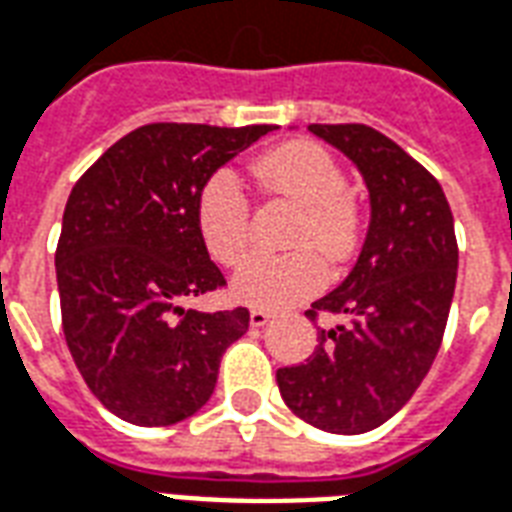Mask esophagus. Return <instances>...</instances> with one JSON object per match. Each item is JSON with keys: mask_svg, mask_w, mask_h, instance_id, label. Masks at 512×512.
<instances>
[{"mask_svg": "<svg viewBox=\"0 0 512 512\" xmlns=\"http://www.w3.org/2000/svg\"><path fill=\"white\" fill-rule=\"evenodd\" d=\"M271 317H274V314L266 312V309H252V312H249V323H252V328H263V325L271 323Z\"/></svg>", "mask_w": 512, "mask_h": 512, "instance_id": "esophagus-1", "label": "esophagus"}]
</instances>
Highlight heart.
I'll use <instances>...</instances> for the list:
<instances>
[{
	"label": "heart",
	"instance_id": "obj_1",
	"mask_svg": "<svg viewBox=\"0 0 512 512\" xmlns=\"http://www.w3.org/2000/svg\"><path fill=\"white\" fill-rule=\"evenodd\" d=\"M257 184L271 198L295 208L290 246L282 257H255L233 276V293L252 306L282 309L325 282V263H342L355 252L361 236V211L347 192L342 168L331 154L306 140L276 146L255 162ZM198 230L208 255L233 268L249 249V203L230 170H217L198 200ZM317 251L316 256L313 252Z\"/></svg>",
	"mask_w": 512,
	"mask_h": 512
}]
</instances>
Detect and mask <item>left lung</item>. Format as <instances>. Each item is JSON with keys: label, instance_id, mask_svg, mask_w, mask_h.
Instances as JSON below:
<instances>
[{"label": "left lung", "instance_id": "8db88e82", "mask_svg": "<svg viewBox=\"0 0 512 512\" xmlns=\"http://www.w3.org/2000/svg\"><path fill=\"white\" fill-rule=\"evenodd\" d=\"M358 168L369 230L342 285L306 312L342 314L298 366L276 372L290 410L314 429L363 434L412 399L437 358L456 290L458 246L448 198L429 170L366 124H309Z\"/></svg>", "mask_w": 512, "mask_h": 512}]
</instances>
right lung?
Instances as JSON below:
<instances>
[{
  "label": "right lung",
  "instance_id": "1",
  "mask_svg": "<svg viewBox=\"0 0 512 512\" xmlns=\"http://www.w3.org/2000/svg\"><path fill=\"white\" fill-rule=\"evenodd\" d=\"M271 124H146L116 140L67 198L56 285L70 355L105 410L135 426L192 418L219 361L249 328L244 306L184 309L225 276L198 230V200Z\"/></svg>",
  "mask_w": 512,
  "mask_h": 512
}]
</instances>
